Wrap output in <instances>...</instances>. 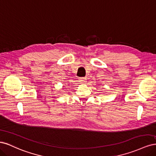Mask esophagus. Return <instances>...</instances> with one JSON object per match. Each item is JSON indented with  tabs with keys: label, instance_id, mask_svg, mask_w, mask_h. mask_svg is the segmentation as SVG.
I'll list each match as a JSON object with an SVG mask.
<instances>
[{
	"label": "esophagus",
	"instance_id": "obj_1",
	"mask_svg": "<svg viewBox=\"0 0 156 156\" xmlns=\"http://www.w3.org/2000/svg\"><path fill=\"white\" fill-rule=\"evenodd\" d=\"M79 81L80 83L84 84V83H86V82H87V79L85 78H80L79 79Z\"/></svg>",
	"mask_w": 156,
	"mask_h": 156
}]
</instances>
